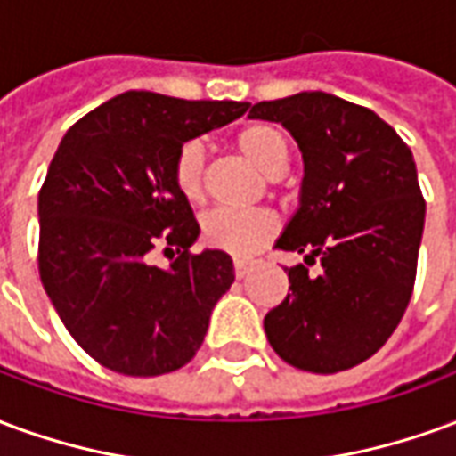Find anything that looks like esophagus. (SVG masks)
I'll return each mask as SVG.
<instances>
[{
    "label": "esophagus",
    "mask_w": 456,
    "mask_h": 456,
    "mask_svg": "<svg viewBox=\"0 0 456 456\" xmlns=\"http://www.w3.org/2000/svg\"><path fill=\"white\" fill-rule=\"evenodd\" d=\"M256 266V258H234V273H237V278H247Z\"/></svg>",
    "instance_id": "esophagus-1"
}]
</instances>
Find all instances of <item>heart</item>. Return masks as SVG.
<instances>
[{"mask_svg": "<svg viewBox=\"0 0 456 456\" xmlns=\"http://www.w3.org/2000/svg\"><path fill=\"white\" fill-rule=\"evenodd\" d=\"M239 153L256 166L264 175L276 178L283 173L290 146L283 129L268 121H254L234 134ZM173 183L185 200L198 202L205 183V151L200 141H185L173 159ZM276 234V217L266 209L234 212L215 209L202 217V239L209 247L222 248L234 256H251L266 247Z\"/></svg>", "mask_w": 456, "mask_h": 456, "instance_id": "obj_1", "label": "heart"}]
</instances>
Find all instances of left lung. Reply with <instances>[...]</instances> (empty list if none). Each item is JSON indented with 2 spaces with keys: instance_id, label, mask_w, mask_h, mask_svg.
<instances>
[{
  "instance_id": "1",
  "label": "left lung",
  "mask_w": 456,
  "mask_h": 456,
  "mask_svg": "<svg viewBox=\"0 0 456 456\" xmlns=\"http://www.w3.org/2000/svg\"><path fill=\"white\" fill-rule=\"evenodd\" d=\"M303 153L300 208L276 248L323 266L286 268L290 293L264 317L273 352L296 369L346 371L381 349L411 303L425 200L411 149L366 107L327 93L258 102Z\"/></svg>"
}]
</instances>
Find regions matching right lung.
Listing matches in <instances>:
<instances>
[{
    "instance_id": "1",
    "label": "right lung",
    "mask_w": 456,
    "mask_h": 456,
    "mask_svg": "<svg viewBox=\"0 0 456 456\" xmlns=\"http://www.w3.org/2000/svg\"><path fill=\"white\" fill-rule=\"evenodd\" d=\"M247 110L129 90L63 136L38 192V273L94 362L124 376H160L198 354L234 266L219 248L190 254L200 227L173 183V159L185 141ZM159 246L179 251L168 269L148 261Z\"/></svg>"
}]
</instances>
